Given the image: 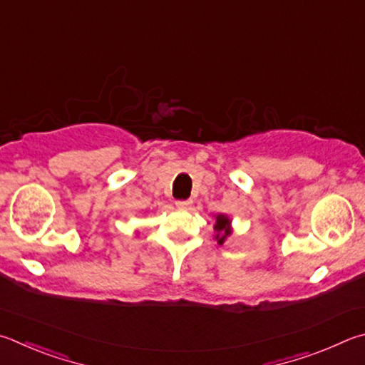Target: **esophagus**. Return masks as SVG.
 Returning <instances> with one entry per match:
<instances>
[{
	"instance_id": "34e87169",
	"label": "esophagus",
	"mask_w": 365,
	"mask_h": 365,
	"mask_svg": "<svg viewBox=\"0 0 365 365\" xmlns=\"http://www.w3.org/2000/svg\"><path fill=\"white\" fill-rule=\"evenodd\" d=\"M175 205L177 207H180V209H188L190 205H191V201L190 200H183V201H175Z\"/></svg>"
}]
</instances>
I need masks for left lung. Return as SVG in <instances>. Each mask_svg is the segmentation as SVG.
<instances>
[{"instance_id": "left-lung-1", "label": "left lung", "mask_w": 365, "mask_h": 365, "mask_svg": "<svg viewBox=\"0 0 365 365\" xmlns=\"http://www.w3.org/2000/svg\"><path fill=\"white\" fill-rule=\"evenodd\" d=\"M214 230H215V241L218 244H223L225 240L231 235V220L223 214H218L215 217V225H214Z\"/></svg>"}]
</instances>
